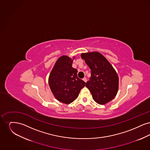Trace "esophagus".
Here are the masks:
<instances>
[{
    "mask_svg": "<svg viewBox=\"0 0 150 150\" xmlns=\"http://www.w3.org/2000/svg\"><path fill=\"white\" fill-rule=\"evenodd\" d=\"M83 80L85 81V82H86L87 81V79H86V78H84L83 79Z\"/></svg>",
    "mask_w": 150,
    "mask_h": 150,
    "instance_id": "esophagus-1",
    "label": "esophagus"
}]
</instances>
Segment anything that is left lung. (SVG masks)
<instances>
[{
    "mask_svg": "<svg viewBox=\"0 0 150 150\" xmlns=\"http://www.w3.org/2000/svg\"><path fill=\"white\" fill-rule=\"evenodd\" d=\"M81 57L91 70V76L86 86L94 100L105 105L113 100L118 91L119 78L112 65L97 52L81 53Z\"/></svg>",
    "mask_w": 150,
    "mask_h": 150,
    "instance_id": "obj_1",
    "label": "left lung"
}]
</instances>
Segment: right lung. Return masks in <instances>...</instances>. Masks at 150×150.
Wrapping results in <instances>:
<instances>
[{
	"label": "right lung",
	"instance_id": "right-lung-1",
	"mask_svg": "<svg viewBox=\"0 0 150 150\" xmlns=\"http://www.w3.org/2000/svg\"><path fill=\"white\" fill-rule=\"evenodd\" d=\"M73 59L67 56L59 57L48 79L50 90L54 97L66 104H70L76 100L81 89L86 85V83L78 77V70L72 67Z\"/></svg>",
	"mask_w": 150,
	"mask_h": 150
}]
</instances>
